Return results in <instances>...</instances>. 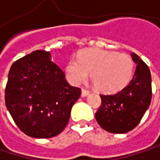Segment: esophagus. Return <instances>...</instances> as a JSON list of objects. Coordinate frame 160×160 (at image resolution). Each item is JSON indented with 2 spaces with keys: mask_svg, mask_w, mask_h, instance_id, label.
Returning a JSON list of instances; mask_svg holds the SVG:
<instances>
[{
  "mask_svg": "<svg viewBox=\"0 0 160 160\" xmlns=\"http://www.w3.org/2000/svg\"><path fill=\"white\" fill-rule=\"evenodd\" d=\"M88 94H89V91H87V90H85V89H82V93H81L82 97H85V96H87Z\"/></svg>",
  "mask_w": 160,
  "mask_h": 160,
  "instance_id": "1",
  "label": "esophagus"
}]
</instances>
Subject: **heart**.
<instances>
[{
  "label": "heart",
  "instance_id": "b5f03b06",
  "mask_svg": "<svg viewBox=\"0 0 160 160\" xmlns=\"http://www.w3.org/2000/svg\"><path fill=\"white\" fill-rule=\"evenodd\" d=\"M133 68L134 62L127 54L90 48L81 51L78 58L68 60L66 73L74 84H82L90 73L97 90L112 92L121 90L131 81Z\"/></svg>",
  "mask_w": 160,
  "mask_h": 160
}]
</instances>
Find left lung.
<instances>
[{
	"instance_id": "obj_1",
	"label": "left lung",
	"mask_w": 160,
	"mask_h": 160,
	"mask_svg": "<svg viewBox=\"0 0 160 160\" xmlns=\"http://www.w3.org/2000/svg\"><path fill=\"white\" fill-rule=\"evenodd\" d=\"M137 65L132 81L122 90L112 94H100L102 99L95 119L111 133H126L140 123L151 102V75L148 67L132 52Z\"/></svg>"
}]
</instances>
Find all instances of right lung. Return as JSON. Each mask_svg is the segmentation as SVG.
I'll list each match as a JSON object with an SVG mask.
<instances>
[{
	"instance_id": "obj_1",
	"label": "right lung",
	"mask_w": 160,
	"mask_h": 160,
	"mask_svg": "<svg viewBox=\"0 0 160 160\" xmlns=\"http://www.w3.org/2000/svg\"><path fill=\"white\" fill-rule=\"evenodd\" d=\"M51 61V54L36 50L15 61L5 88V104L22 132L37 139L52 138L68 123L72 106L81 95Z\"/></svg>"
}]
</instances>
